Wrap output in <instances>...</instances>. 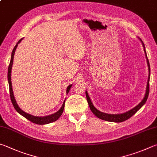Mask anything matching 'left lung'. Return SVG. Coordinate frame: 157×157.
I'll list each match as a JSON object with an SVG mask.
<instances>
[{
  "label": "left lung",
  "instance_id": "left-lung-1",
  "mask_svg": "<svg viewBox=\"0 0 157 157\" xmlns=\"http://www.w3.org/2000/svg\"><path fill=\"white\" fill-rule=\"evenodd\" d=\"M139 39L140 40V41L141 42L142 45H143L144 47V53H145V56H146V60H147V64L148 67V72H149V75H148V79H147V86H146V94H145V96L144 99H142V101L139 103L137 106L134 107L132 109L127 111L126 113H120V114H108V113H105L103 112H101V111L98 110L97 108L94 106V105L93 104L92 101H91L90 97L88 95V92L86 90V99H87V101L88 103V106H89L91 111H92L93 113L95 115L96 117H98V118L103 119V120L107 121H111V122H117V123H119V122H122L127 120L129 118H130L132 115H135V114L137 112V111L140 109V108L144 106L146 103V101H147V99L148 98V95H149V82H150V63L149 61H148L147 59V56L146 54V47H145L144 43L143 41L139 38Z\"/></svg>",
  "mask_w": 157,
  "mask_h": 157
}]
</instances>
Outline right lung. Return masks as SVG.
<instances>
[{"label": "right lung", "instance_id": "add662e5", "mask_svg": "<svg viewBox=\"0 0 157 157\" xmlns=\"http://www.w3.org/2000/svg\"><path fill=\"white\" fill-rule=\"evenodd\" d=\"M23 39V38H21L20 40L17 42V44H16V46L14 47L12 51V53H11V60H10V63L9 65V67H8V73H7V78H8V83H9V86H10V98H11V101L12 102V104L15 108V110L18 112L19 114H21L22 116H23L24 117L27 119L28 120H29L30 121L33 122L34 124H39V125H44V124H47L51 123V122L56 121V120L59 118V117L62 115V113H63L64 108V104H65V100L64 101L63 104H62V106L60 108L58 111H57L56 113L51 114V115H47V116H44V117H38V116H33L31 115L29 113H27L24 112L23 110H21L20 107L18 106V104L16 103V101L15 99V98H14L13 95V89H12V86H11V69H12V65H13V56H14V53H15V51L17 47H18V44L22 41V40ZM71 86H72V84H70L69 86H68L67 88V94L69 93V90L71 89Z\"/></svg>", "mask_w": 157, "mask_h": 157}]
</instances>
